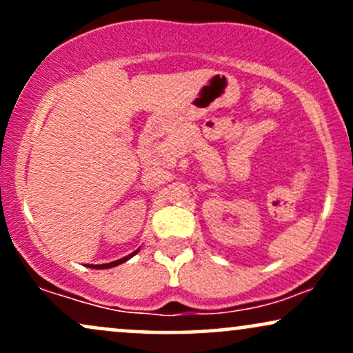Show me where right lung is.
Returning <instances> with one entry per match:
<instances>
[{"instance_id": "right-lung-1", "label": "right lung", "mask_w": 353, "mask_h": 353, "mask_svg": "<svg viewBox=\"0 0 353 353\" xmlns=\"http://www.w3.org/2000/svg\"><path fill=\"white\" fill-rule=\"evenodd\" d=\"M137 252H139V249L134 250V252H131L129 255H125V257H123V259H117V261L109 262V264H99V265L88 264V267H91V269H111V267H116V265H119V264H124L125 261H129V259H131V257H134V255H136Z\"/></svg>"}]
</instances>
